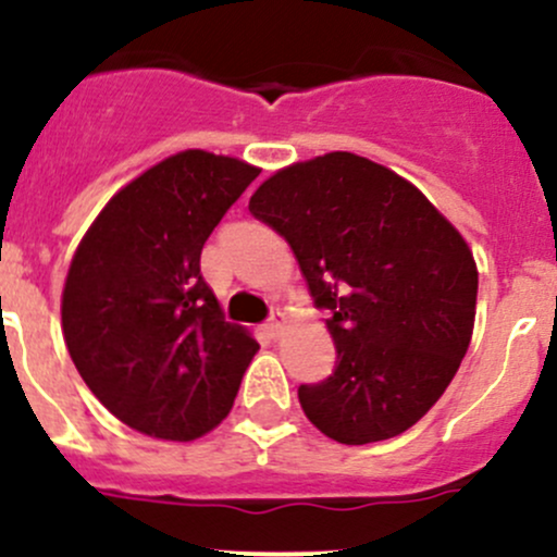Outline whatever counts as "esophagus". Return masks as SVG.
Instances as JSON below:
<instances>
[{
  "label": "esophagus",
  "instance_id": "34e87169",
  "mask_svg": "<svg viewBox=\"0 0 557 557\" xmlns=\"http://www.w3.org/2000/svg\"><path fill=\"white\" fill-rule=\"evenodd\" d=\"M267 333L272 335V338H277L280 333H283V327H285V311H280V309H272V314H269V320H267Z\"/></svg>",
  "mask_w": 557,
  "mask_h": 557
}]
</instances>
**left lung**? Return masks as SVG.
Returning a JSON list of instances; mask_svg holds the SVG:
<instances>
[{"mask_svg":"<svg viewBox=\"0 0 557 557\" xmlns=\"http://www.w3.org/2000/svg\"><path fill=\"white\" fill-rule=\"evenodd\" d=\"M248 211L288 246L330 314L333 375L298 386L307 418L341 444L399 436L466 357L479 269L468 243L399 174L354 152L293 163Z\"/></svg>","mask_w":557,"mask_h":557,"instance_id":"left-lung-1","label":"left lung"}]
</instances>
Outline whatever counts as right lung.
Wrapping results in <instances>:
<instances>
[{"label": "right lung", "mask_w": 557, "mask_h": 557, "mask_svg": "<svg viewBox=\"0 0 557 557\" xmlns=\"http://www.w3.org/2000/svg\"><path fill=\"white\" fill-rule=\"evenodd\" d=\"M259 169L185 150L108 200L73 256L63 335L91 394L121 423L193 442L227 418L259 351L224 322L200 250Z\"/></svg>", "instance_id": "obj_1"}]
</instances>
